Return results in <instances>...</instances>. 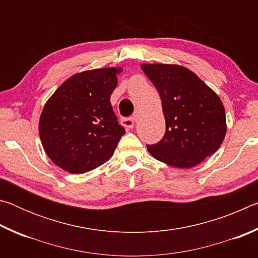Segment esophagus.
Instances as JSON below:
<instances>
[{"instance_id": "esophagus-1", "label": "esophagus", "mask_w": 258, "mask_h": 258, "mask_svg": "<svg viewBox=\"0 0 258 258\" xmlns=\"http://www.w3.org/2000/svg\"><path fill=\"white\" fill-rule=\"evenodd\" d=\"M135 121H137V119L133 118V117H131V118H121L120 119L121 125L125 126V127H128V128H133Z\"/></svg>"}]
</instances>
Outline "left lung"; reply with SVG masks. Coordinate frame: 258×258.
I'll return each instance as SVG.
<instances>
[{"instance_id":"1","label":"left lung","mask_w":258,"mask_h":258,"mask_svg":"<svg viewBox=\"0 0 258 258\" xmlns=\"http://www.w3.org/2000/svg\"><path fill=\"white\" fill-rule=\"evenodd\" d=\"M158 90L166 132L156 145H147L157 160L177 168H191L212 156L226 133L221 99L189 69L178 64L141 66Z\"/></svg>"}]
</instances>
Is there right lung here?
Here are the masks:
<instances>
[{
  "label": "right lung",
  "instance_id": "1",
  "mask_svg": "<svg viewBox=\"0 0 258 258\" xmlns=\"http://www.w3.org/2000/svg\"><path fill=\"white\" fill-rule=\"evenodd\" d=\"M120 72L112 67L78 73L47 100L38 131L46 155L60 168L86 173L113 155L125 134L110 103Z\"/></svg>",
  "mask_w": 258,
  "mask_h": 258
}]
</instances>
